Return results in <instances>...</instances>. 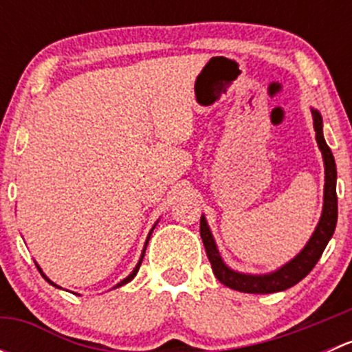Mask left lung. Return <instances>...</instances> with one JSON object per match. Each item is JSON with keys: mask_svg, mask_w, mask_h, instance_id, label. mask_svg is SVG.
<instances>
[{"mask_svg": "<svg viewBox=\"0 0 352 352\" xmlns=\"http://www.w3.org/2000/svg\"><path fill=\"white\" fill-rule=\"evenodd\" d=\"M311 117H314V129L315 138H317L318 148H320L322 156H324L325 166V186H324V208H322L320 221L315 228L314 235L310 236L303 250L291 258L287 264L279 267L278 271L269 272V274H243L230 269L223 262L219 255L218 247H216L212 233L209 230L208 221L204 216H201V239L204 243L206 254H208L209 262L214 276L221 285L232 287V289L242 291V293H254V294H267L285 291L287 287L298 285L307 274H310L311 269L318 262V258L324 254L329 240L332 239L333 230L337 225V192H336V180H337V168L336 160H333L332 151L325 143L324 138V124H322V116L317 109H311Z\"/></svg>", "mask_w": 352, "mask_h": 352, "instance_id": "obj_1", "label": "left lung"}]
</instances>
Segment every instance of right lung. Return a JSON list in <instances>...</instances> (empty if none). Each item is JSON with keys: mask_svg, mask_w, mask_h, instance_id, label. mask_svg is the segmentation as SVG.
<instances>
[{"mask_svg": "<svg viewBox=\"0 0 352 352\" xmlns=\"http://www.w3.org/2000/svg\"><path fill=\"white\" fill-rule=\"evenodd\" d=\"M155 226H156V225H155ZM155 226H153V228H151V232H153V230H155ZM151 232H150V235H148V239H146V243H144V248H143V254H141V258H140V262H138V265H136V267H134V271H133V272H131V274H129V276H127V278H126V279H122V281H120V283H119V285H117L116 287H119V286H122V285H127V283H129V281H133V279H134V276H136V274H138V271H140V265H141V262H143V257H144V252H146V245H148V242H150V236H151ZM37 269H38V271H41L42 278H44V279H45V281H47V283H49V285H52V286L59 287L58 285H54V283H52V281H51V279H49V278H47V276H45V274H44V272H42V269H41V267H38V265H37Z\"/></svg>", "mask_w": 352, "mask_h": 352, "instance_id": "obj_1", "label": "right lung"}]
</instances>
